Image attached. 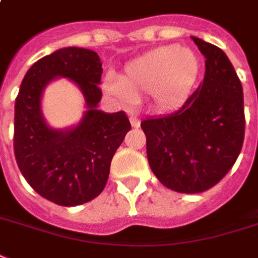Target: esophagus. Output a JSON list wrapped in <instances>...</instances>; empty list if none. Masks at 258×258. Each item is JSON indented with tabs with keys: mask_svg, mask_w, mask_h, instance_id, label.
Listing matches in <instances>:
<instances>
[{
	"mask_svg": "<svg viewBox=\"0 0 258 258\" xmlns=\"http://www.w3.org/2000/svg\"><path fill=\"white\" fill-rule=\"evenodd\" d=\"M131 123H132V126H133V127H139V126H140V119H139L137 117H133V115H132Z\"/></svg>",
	"mask_w": 258,
	"mask_h": 258,
	"instance_id": "esophagus-1",
	"label": "esophagus"
}]
</instances>
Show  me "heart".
<instances>
[{
    "mask_svg": "<svg viewBox=\"0 0 258 258\" xmlns=\"http://www.w3.org/2000/svg\"><path fill=\"white\" fill-rule=\"evenodd\" d=\"M199 71L200 61L190 48L170 44L135 58L118 79L104 81V91L126 106L151 94L156 107L170 110L186 99Z\"/></svg>",
    "mask_w": 258,
    "mask_h": 258,
    "instance_id": "b5f03b06",
    "label": "heart"
}]
</instances>
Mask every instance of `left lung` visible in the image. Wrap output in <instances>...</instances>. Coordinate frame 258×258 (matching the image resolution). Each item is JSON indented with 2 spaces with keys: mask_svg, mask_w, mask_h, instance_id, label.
<instances>
[{
  "mask_svg": "<svg viewBox=\"0 0 258 258\" xmlns=\"http://www.w3.org/2000/svg\"><path fill=\"white\" fill-rule=\"evenodd\" d=\"M205 57V76L174 113L141 122L152 173L179 193L215 186L234 166L245 136L243 91L222 48L191 36Z\"/></svg>",
  "mask_w": 258,
  "mask_h": 258,
  "instance_id": "obj_1",
  "label": "left lung"
}]
</instances>
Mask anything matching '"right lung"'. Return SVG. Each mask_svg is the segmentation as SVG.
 I'll return each instance as SVG.
<instances>
[{"instance_id": "add662e5", "label": "right lung", "mask_w": 258, "mask_h": 258, "mask_svg": "<svg viewBox=\"0 0 258 258\" xmlns=\"http://www.w3.org/2000/svg\"><path fill=\"white\" fill-rule=\"evenodd\" d=\"M102 73L99 55L92 50L59 48L28 69L16 98L17 166L36 193L62 207L84 204L102 193L111 159L131 131L123 111L98 110ZM57 77L79 87L87 107L81 122L67 130L51 128L41 113L44 88Z\"/></svg>"}]
</instances>
